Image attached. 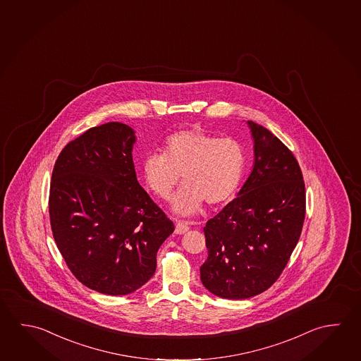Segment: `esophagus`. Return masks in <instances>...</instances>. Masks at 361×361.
Instances as JSON below:
<instances>
[{
    "label": "esophagus",
    "mask_w": 361,
    "mask_h": 361,
    "mask_svg": "<svg viewBox=\"0 0 361 361\" xmlns=\"http://www.w3.org/2000/svg\"><path fill=\"white\" fill-rule=\"evenodd\" d=\"M189 231V224L188 221H175V233L183 234Z\"/></svg>",
    "instance_id": "obj_1"
}]
</instances>
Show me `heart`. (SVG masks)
<instances>
[{
  "label": "heart",
  "instance_id": "1",
  "mask_svg": "<svg viewBox=\"0 0 361 361\" xmlns=\"http://www.w3.org/2000/svg\"><path fill=\"white\" fill-rule=\"evenodd\" d=\"M246 165L245 149L233 138H218L202 128H189L167 137L164 153H149L142 161L147 188L159 199H172L175 213H196L202 202L219 205L231 199L240 185Z\"/></svg>",
  "mask_w": 361,
  "mask_h": 361
}]
</instances>
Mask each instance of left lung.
Wrapping results in <instances>:
<instances>
[{
  "instance_id": "8db88e82",
  "label": "left lung",
  "mask_w": 361,
  "mask_h": 361,
  "mask_svg": "<svg viewBox=\"0 0 361 361\" xmlns=\"http://www.w3.org/2000/svg\"><path fill=\"white\" fill-rule=\"evenodd\" d=\"M255 162L237 197L207 221L202 283L226 299L269 289L297 246L305 216L303 175L294 154L262 126L247 121Z\"/></svg>"
}]
</instances>
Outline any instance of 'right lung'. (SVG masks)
<instances>
[{"mask_svg": "<svg viewBox=\"0 0 361 361\" xmlns=\"http://www.w3.org/2000/svg\"><path fill=\"white\" fill-rule=\"evenodd\" d=\"M134 143L127 124L91 128L64 147L51 173L49 216L58 250L78 281L109 295L146 284L175 229L137 180Z\"/></svg>", "mask_w": 361, "mask_h": 361, "instance_id": "1", "label": "right lung"}]
</instances>
